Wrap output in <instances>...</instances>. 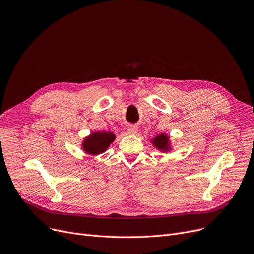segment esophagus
<instances>
[{"mask_svg":"<svg viewBox=\"0 0 254 254\" xmlns=\"http://www.w3.org/2000/svg\"><path fill=\"white\" fill-rule=\"evenodd\" d=\"M137 126L135 125H129V127L127 128V132L129 134H136L137 133Z\"/></svg>","mask_w":254,"mask_h":254,"instance_id":"1","label":"esophagus"}]
</instances>
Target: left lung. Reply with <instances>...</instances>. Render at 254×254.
Instances as JSON below:
<instances>
[{"instance_id":"8db88e82","label":"left lung","mask_w":254,"mask_h":254,"mask_svg":"<svg viewBox=\"0 0 254 254\" xmlns=\"http://www.w3.org/2000/svg\"><path fill=\"white\" fill-rule=\"evenodd\" d=\"M153 145L160 151L167 152L170 150V141L167 134H159L153 139Z\"/></svg>"}]
</instances>
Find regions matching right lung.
Segmentation results:
<instances>
[{"instance_id":"obj_1","label":"right lung","mask_w":254,"mask_h":254,"mask_svg":"<svg viewBox=\"0 0 254 254\" xmlns=\"http://www.w3.org/2000/svg\"><path fill=\"white\" fill-rule=\"evenodd\" d=\"M116 135L111 132H94L83 140L82 148L88 154L97 155L106 151L109 145L115 140Z\"/></svg>"}]
</instances>
